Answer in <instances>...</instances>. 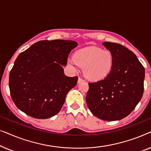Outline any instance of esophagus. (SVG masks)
Masks as SVG:
<instances>
[{
	"label": "esophagus",
	"mask_w": 151,
	"mask_h": 151,
	"mask_svg": "<svg viewBox=\"0 0 151 151\" xmlns=\"http://www.w3.org/2000/svg\"><path fill=\"white\" fill-rule=\"evenodd\" d=\"M84 82V80H82V78H78V83H80V82Z\"/></svg>",
	"instance_id": "esophagus-1"
}]
</instances>
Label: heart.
I'll return each instance as SVG.
<instances>
[{
  "label": "heart",
  "mask_w": 151,
  "mask_h": 151,
  "mask_svg": "<svg viewBox=\"0 0 151 151\" xmlns=\"http://www.w3.org/2000/svg\"><path fill=\"white\" fill-rule=\"evenodd\" d=\"M114 64V58L108 49L98 47H88L76 51L73 58L68 60V65L74 72L78 67L83 68L87 79L99 81L106 78L111 73Z\"/></svg>",
  "instance_id": "obj_1"
}]
</instances>
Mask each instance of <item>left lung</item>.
Instances as JSON below:
<instances>
[{"label": "left lung", "mask_w": 151, "mask_h": 151, "mask_svg": "<svg viewBox=\"0 0 151 151\" xmlns=\"http://www.w3.org/2000/svg\"><path fill=\"white\" fill-rule=\"evenodd\" d=\"M102 45L112 53L114 64L104 80L88 83L86 104L98 118L119 120L129 115L141 100L145 70L135 53L127 47L110 42Z\"/></svg>", "instance_id": "8db88e82"}]
</instances>
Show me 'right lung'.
Listing matches in <instances>:
<instances>
[{
    "label": "right lung",
    "instance_id": "obj_1",
    "mask_svg": "<svg viewBox=\"0 0 151 151\" xmlns=\"http://www.w3.org/2000/svg\"><path fill=\"white\" fill-rule=\"evenodd\" d=\"M73 40H41L20 53L9 73L12 100L18 109L36 119H47L60 111L67 94L75 87L78 77H68L63 66Z\"/></svg>",
    "mask_w": 151,
    "mask_h": 151
}]
</instances>
